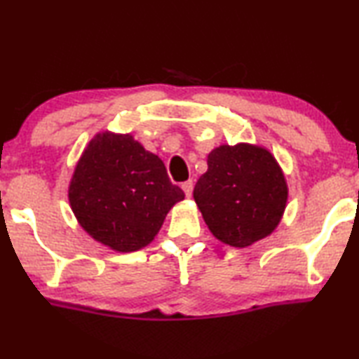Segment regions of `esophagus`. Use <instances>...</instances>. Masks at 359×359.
<instances>
[{"label": "esophagus", "mask_w": 359, "mask_h": 359, "mask_svg": "<svg viewBox=\"0 0 359 359\" xmlns=\"http://www.w3.org/2000/svg\"><path fill=\"white\" fill-rule=\"evenodd\" d=\"M182 190L185 191V195L189 196H191V191H194V182L191 180H187V182H184V184H182Z\"/></svg>", "instance_id": "1"}]
</instances>
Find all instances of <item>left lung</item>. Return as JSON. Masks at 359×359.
Segmentation results:
<instances>
[{"label":"left lung","mask_w":359,"mask_h":359,"mask_svg":"<svg viewBox=\"0 0 359 359\" xmlns=\"http://www.w3.org/2000/svg\"><path fill=\"white\" fill-rule=\"evenodd\" d=\"M194 198L216 239L247 247L278 226L287 185L269 149L223 144L208 154V170L196 182Z\"/></svg>","instance_id":"left-lung-1"}]
</instances>
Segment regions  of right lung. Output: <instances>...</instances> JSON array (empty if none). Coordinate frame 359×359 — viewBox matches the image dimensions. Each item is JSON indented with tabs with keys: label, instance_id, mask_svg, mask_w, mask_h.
<instances>
[{
	"label": "right lung",
	"instance_id": "obj_1",
	"mask_svg": "<svg viewBox=\"0 0 359 359\" xmlns=\"http://www.w3.org/2000/svg\"><path fill=\"white\" fill-rule=\"evenodd\" d=\"M158 156L131 135H95L78 161L68 198L90 237L117 252L143 249L184 200Z\"/></svg>",
	"mask_w": 359,
	"mask_h": 359
}]
</instances>
